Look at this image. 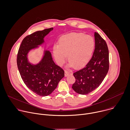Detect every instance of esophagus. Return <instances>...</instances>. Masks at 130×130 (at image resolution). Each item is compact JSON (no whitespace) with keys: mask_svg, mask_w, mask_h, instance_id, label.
Returning <instances> with one entry per match:
<instances>
[{"mask_svg":"<svg viewBox=\"0 0 130 130\" xmlns=\"http://www.w3.org/2000/svg\"><path fill=\"white\" fill-rule=\"evenodd\" d=\"M70 74H71V73H70V72H68L67 71H65V72H64V76H65V77H67L68 76H69Z\"/></svg>","mask_w":130,"mask_h":130,"instance_id":"34e87169","label":"esophagus"}]
</instances>
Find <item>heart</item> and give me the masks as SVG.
I'll list each match as a JSON object with an SVG mask.
<instances>
[{"label": "heart", "mask_w": 130, "mask_h": 130, "mask_svg": "<svg viewBox=\"0 0 130 130\" xmlns=\"http://www.w3.org/2000/svg\"><path fill=\"white\" fill-rule=\"evenodd\" d=\"M95 48L94 38L82 33H71L62 36L58 45H54L53 54L57 64L62 66L67 57L69 66L77 69L85 66L90 61Z\"/></svg>", "instance_id": "1"}]
</instances>
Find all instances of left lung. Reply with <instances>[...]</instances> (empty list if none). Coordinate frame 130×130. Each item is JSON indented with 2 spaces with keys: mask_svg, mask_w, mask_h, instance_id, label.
<instances>
[{
  "mask_svg": "<svg viewBox=\"0 0 130 130\" xmlns=\"http://www.w3.org/2000/svg\"><path fill=\"white\" fill-rule=\"evenodd\" d=\"M95 49L85 67L73 74L76 81L72 88L78 94H88L101 84L109 70V51L105 41L95 32Z\"/></svg>",
  "mask_w": 130,
  "mask_h": 130,
  "instance_id": "1",
  "label": "left lung"
}]
</instances>
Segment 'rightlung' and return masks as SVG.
<instances>
[{"instance_id": "add662e5", "label": "right lung", "mask_w": 130, "mask_h": 130, "mask_svg": "<svg viewBox=\"0 0 130 130\" xmlns=\"http://www.w3.org/2000/svg\"><path fill=\"white\" fill-rule=\"evenodd\" d=\"M53 28L35 32L22 41L17 55V66L21 78L27 87L35 94L46 96L50 95L64 76V72L55 64L49 51L45 50L41 60L37 64L28 61V53L44 42V38Z\"/></svg>"}]
</instances>
